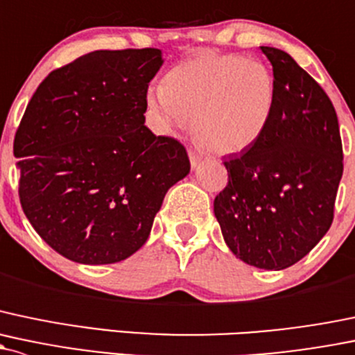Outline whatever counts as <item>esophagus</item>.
I'll return each mask as SVG.
<instances>
[{
	"label": "esophagus",
	"mask_w": 355,
	"mask_h": 355,
	"mask_svg": "<svg viewBox=\"0 0 355 355\" xmlns=\"http://www.w3.org/2000/svg\"><path fill=\"white\" fill-rule=\"evenodd\" d=\"M189 156H190V165H192L193 170H196V168H199L200 162H202V155H200V153H196V151H190Z\"/></svg>",
	"instance_id": "esophagus-1"
}]
</instances>
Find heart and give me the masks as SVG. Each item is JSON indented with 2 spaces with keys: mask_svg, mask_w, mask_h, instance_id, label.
<instances>
[{
  "mask_svg": "<svg viewBox=\"0 0 355 355\" xmlns=\"http://www.w3.org/2000/svg\"><path fill=\"white\" fill-rule=\"evenodd\" d=\"M275 102L274 76L263 62L199 52L166 73L148 103L166 132L192 122L193 137L216 155H238L266 134Z\"/></svg>",
  "mask_w": 355,
  "mask_h": 355,
  "instance_id": "heart-1",
  "label": "heart"
}]
</instances>
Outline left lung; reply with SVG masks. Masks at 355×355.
<instances>
[{"instance_id": "obj_1", "label": "left lung", "mask_w": 355, "mask_h": 355, "mask_svg": "<svg viewBox=\"0 0 355 355\" xmlns=\"http://www.w3.org/2000/svg\"><path fill=\"white\" fill-rule=\"evenodd\" d=\"M260 49L274 71V110L259 143L225 159L227 185L216 196L214 216L238 259L282 270L330 230L344 153L323 88L287 52Z\"/></svg>"}]
</instances>
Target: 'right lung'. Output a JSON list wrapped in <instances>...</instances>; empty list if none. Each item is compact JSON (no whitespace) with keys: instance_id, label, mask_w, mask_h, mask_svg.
Wrapping results in <instances>:
<instances>
[{"instance_id":"obj_1","label":"right lung","mask_w":355,"mask_h":355,"mask_svg":"<svg viewBox=\"0 0 355 355\" xmlns=\"http://www.w3.org/2000/svg\"><path fill=\"white\" fill-rule=\"evenodd\" d=\"M159 49L93 51L54 69L15 134L25 216L59 255L87 266L146 243L165 193L190 171L184 144L144 125Z\"/></svg>"}]
</instances>
